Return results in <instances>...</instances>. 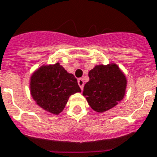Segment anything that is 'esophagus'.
<instances>
[{
	"mask_svg": "<svg viewBox=\"0 0 157 157\" xmlns=\"http://www.w3.org/2000/svg\"><path fill=\"white\" fill-rule=\"evenodd\" d=\"M77 82H78V85H79V86H80V87H81V89H83V86H84V81H83V79H82V78H80V79H78V81H77Z\"/></svg>",
	"mask_w": 157,
	"mask_h": 157,
	"instance_id": "esophagus-1",
	"label": "esophagus"
}]
</instances>
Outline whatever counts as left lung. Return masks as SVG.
<instances>
[{"mask_svg": "<svg viewBox=\"0 0 157 157\" xmlns=\"http://www.w3.org/2000/svg\"><path fill=\"white\" fill-rule=\"evenodd\" d=\"M88 75L90 81L85 85L82 94L94 111L102 113L122 101L127 80L117 64L96 66Z\"/></svg>", "mask_w": 157, "mask_h": 157, "instance_id": "1", "label": "left lung"}]
</instances>
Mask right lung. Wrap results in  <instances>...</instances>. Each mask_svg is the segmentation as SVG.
I'll return each mask as SVG.
<instances>
[{
  "mask_svg": "<svg viewBox=\"0 0 157 157\" xmlns=\"http://www.w3.org/2000/svg\"><path fill=\"white\" fill-rule=\"evenodd\" d=\"M30 91L40 107L49 113L59 115L70 96L82 90L74 75L67 72L57 62L54 65H42L32 73Z\"/></svg>",
  "mask_w": 157,
  "mask_h": 157,
  "instance_id": "right-lung-1",
  "label": "right lung"
}]
</instances>
